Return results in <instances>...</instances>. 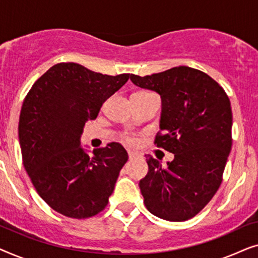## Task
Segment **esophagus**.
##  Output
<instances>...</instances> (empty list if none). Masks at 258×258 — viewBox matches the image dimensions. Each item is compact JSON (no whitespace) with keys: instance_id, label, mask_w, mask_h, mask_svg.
Masks as SVG:
<instances>
[{"instance_id":"esophagus-1","label":"esophagus","mask_w":258,"mask_h":258,"mask_svg":"<svg viewBox=\"0 0 258 258\" xmlns=\"http://www.w3.org/2000/svg\"><path fill=\"white\" fill-rule=\"evenodd\" d=\"M139 154L136 153H133V151H129V160L133 161V160H136V158H139Z\"/></svg>"}]
</instances>
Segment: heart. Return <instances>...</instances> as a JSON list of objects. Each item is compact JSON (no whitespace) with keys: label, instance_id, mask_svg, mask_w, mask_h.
<instances>
[{"label":"heart","instance_id":"obj_1","mask_svg":"<svg viewBox=\"0 0 258 258\" xmlns=\"http://www.w3.org/2000/svg\"><path fill=\"white\" fill-rule=\"evenodd\" d=\"M123 141H124L125 143L130 144V146H134V144L137 143V139L134 135H129V134H125V135H123Z\"/></svg>","mask_w":258,"mask_h":258}]
</instances>
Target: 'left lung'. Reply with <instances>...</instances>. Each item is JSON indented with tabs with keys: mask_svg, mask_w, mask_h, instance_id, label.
I'll list each match as a JSON object with an SVG mask.
<instances>
[{
	"mask_svg": "<svg viewBox=\"0 0 258 258\" xmlns=\"http://www.w3.org/2000/svg\"><path fill=\"white\" fill-rule=\"evenodd\" d=\"M130 80L161 95L160 132L154 143L175 155L165 168L147 157L149 171L140 181L143 202L163 220L192 218L223 179L232 144L230 100L209 75L185 66L143 77L130 75Z\"/></svg>",
	"mask_w": 258,
	"mask_h": 258,
	"instance_id": "1",
	"label": "left lung"
}]
</instances>
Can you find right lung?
<instances>
[{"label": "right lung", "instance_id": "obj_1", "mask_svg": "<svg viewBox=\"0 0 258 258\" xmlns=\"http://www.w3.org/2000/svg\"><path fill=\"white\" fill-rule=\"evenodd\" d=\"M129 76L62 62L45 72L24 98L19 121L24 169L42 200L67 217L100 214L128 161L124 148L115 142L89 156L80 137L86 122L97 117L103 102Z\"/></svg>", "mask_w": 258, "mask_h": 258}]
</instances>
